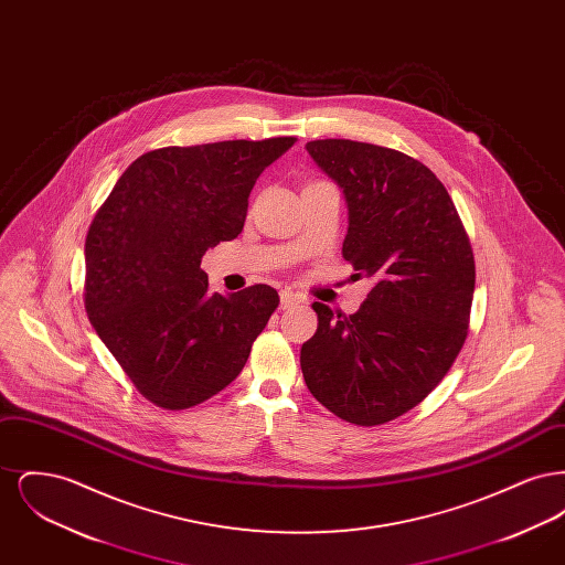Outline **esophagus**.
Instances as JSON below:
<instances>
[{"label":"esophagus","mask_w":565,"mask_h":565,"mask_svg":"<svg viewBox=\"0 0 565 565\" xmlns=\"http://www.w3.org/2000/svg\"><path fill=\"white\" fill-rule=\"evenodd\" d=\"M279 298H281V309H290L295 305H305L307 302L305 296L292 292V290H281Z\"/></svg>","instance_id":"esophagus-1"}]
</instances>
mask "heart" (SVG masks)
I'll return each instance as SVG.
<instances>
[{
    "mask_svg": "<svg viewBox=\"0 0 565 565\" xmlns=\"http://www.w3.org/2000/svg\"><path fill=\"white\" fill-rule=\"evenodd\" d=\"M323 184H328V182H311L309 186H323Z\"/></svg>",
    "mask_w": 565,
    "mask_h": 565,
    "instance_id": "b5f03b06",
    "label": "heart"
}]
</instances>
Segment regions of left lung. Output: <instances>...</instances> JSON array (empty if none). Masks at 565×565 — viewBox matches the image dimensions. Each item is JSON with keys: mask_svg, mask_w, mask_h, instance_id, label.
<instances>
[{"mask_svg": "<svg viewBox=\"0 0 565 565\" xmlns=\"http://www.w3.org/2000/svg\"><path fill=\"white\" fill-rule=\"evenodd\" d=\"M307 152L345 194L343 258L375 286L353 316L311 305L318 330L300 350V369L330 413L381 426L422 403L463 348L477 275L472 245L424 162L351 139H316Z\"/></svg>", "mask_w": 565, "mask_h": 565, "instance_id": "left-lung-1", "label": "left lung"}]
</instances>
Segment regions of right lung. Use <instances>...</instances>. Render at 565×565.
Wrapping results in <instances>:
<instances>
[{
	"label": "right lung",
	"instance_id": "obj_1",
	"mask_svg": "<svg viewBox=\"0 0 565 565\" xmlns=\"http://www.w3.org/2000/svg\"><path fill=\"white\" fill-rule=\"evenodd\" d=\"M295 141L146 152L97 210L84 245V309L146 401L190 408L242 373L279 295L267 284L212 295L201 258L242 233L258 175Z\"/></svg>",
	"mask_w": 565,
	"mask_h": 565
}]
</instances>
